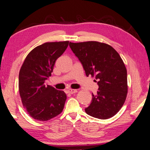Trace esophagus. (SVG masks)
Instances as JSON below:
<instances>
[{
    "label": "esophagus",
    "mask_w": 150,
    "mask_h": 150,
    "mask_svg": "<svg viewBox=\"0 0 150 150\" xmlns=\"http://www.w3.org/2000/svg\"><path fill=\"white\" fill-rule=\"evenodd\" d=\"M77 92V90H74V89H69L68 90V94H74V93H76Z\"/></svg>",
    "instance_id": "esophagus-1"
}]
</instances>
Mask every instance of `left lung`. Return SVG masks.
Here are the masks:
<instances>
[{
  "label": "left lung",
  "instance_id": "obj_1",
  "mask_svg": "<svg viewBox=\"0 0 150 150\" xmlns=\"http://www.w3.org/2000/svg\"><path fill=\"white\" fill-rule=\"evenodd\" d=\"M69 46L86 76L95 77L99 86L85 112L102 120L115 116L123 106L127 93V70L120 54L110 45L96 41L70 42Z\"/></svg>",
  "mask_w": 150,
  "mask_h": 150
}]
</instances>
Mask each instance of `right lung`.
Returning <instances> with one entry per match:
<instances>
[{"instance_id":"obj_1","label":"right lung","mask_w":150,"mask_h":150,"mask_svg":"<svg viewBox=\"0 0 150 150\" xmlns=\"http://www.w3.org/2000/svg\"><path fill=\"white\" fill-rule=\"evenodd\" d=\"M69 41L45 42L32 50L19 72L18 90L23 106L33 118L48 121L62 112L66 94L45 80L51 76L57 59L64 52Z\"/></svg>"}]
</instances>
